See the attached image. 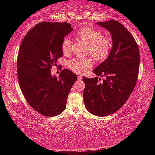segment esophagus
I'll list each match as a JSON object with an SVG mask.
<instances>
[{
    "label": "esophagus",
    "instance_id": "34e87169",
    "mask_svg": "<svg viewBox=\"0 0 155 155\" xmlns=\"http://www.w3.org/2000/svg\"><path fill=\"white\" fill-rule=\"evenodd\" d=\"M77 77H78V79H79V80H81V78H82L81 77V76H80V75H78Z\"/></svg>",
    "mask_w": 155,
    "mask_h": 155
}]
</instances>
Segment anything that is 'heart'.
Here are the masks:
<instances>
[{
    "instance_id": "heart-1",
    "label": "heart",
    "mask_w": 155,
    "mask_h": 155,
    "mask_svg": "<svg viewBox=\"0 0 155 155\" xmlns=\"http://www.w3.org/2000/svg\"><path fill=\"white\" fill-rule=\"evenodd\" d=\"M78 38L87 44V52L95 60H102L107 58L111 49V41L108 37L102 36L101 31L92 28H85L77 33ZM62 50L64 53H69L71 49V43L69 38H65L62 42ZM69 67L77 73H82L91 65L90 59L75 58L68 63Z\"/></svg>"
}]
</instances>
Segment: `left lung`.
Listing matches in <instances>:
<instances>
[{"instance_id":"left-lung-1","label":"left lung","mask_w":155,"mask_h":155,"mask_svg":"<svg viewBox=\"0 0 155 155\" xmlns=\"http://www.w3.org/2000/svg\"><path fill=\"white\" fill-rule=\"evenodd\" d=\"M111 33L112 47L108 56L93 70L97 76H83L84 103L89 112L104 117L125 104L138 79L140 54L138 44L127 28L115 20L97 22ZM104 76L101 80V77Z\"/></svg>"}]
</instances>
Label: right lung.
Instances as JSON below:
<instances>
[{
	"mask_svg": "<svg viewBox=\"0 0 155 155\" xmlns=\"http://www.w3.org/2000/svg\"><path fill=\"white\" fill-rule=\"evenodd\" d=\"M73 31L67 22L37 24L23 38L17 57V74L27 102L46 117L59 115L66 108L68 96L77 76L68 69L59 76L51 68L63 56L62 42Z\"/></svg>",
	"mask_w": 155,
	"mask_h": 155,
	"instance_id": "obj_1",
	"label": "right lung"
}]
</instances>
